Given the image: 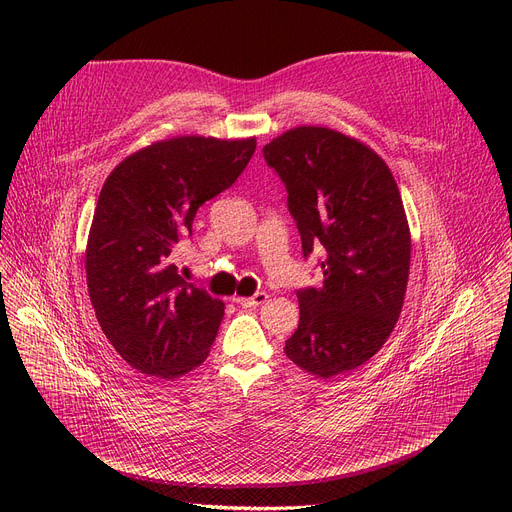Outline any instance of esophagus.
Returning <instances> with one entry per match:
<instances>
[{"label":"esophagus","mask_w":512,"mask_h":512,"mask_svg":"<svg viewBox=\"0 0 512 512\" xmlns=\"http://www.w3.org/2000/svg\"><path fill=\"white\" fill-rule=\"evenodd\" d=\"M267 299H270V294H267V292H255L253 297H236L234 303H238L240 307H259Z\"/></svg>","instance_id":"1"}]
</instances>
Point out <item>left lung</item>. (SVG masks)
Here are the masks:
<instances>
[{
    "label": "left lung",
    "instance_id": "8db88e82",
    "mask_svg": "<svg viewBox=\"0 0 512 512\" xmlns=\"http://www.w3.org/2000/svg\"><path fill=\"white\" fill-rule=\"evenodd\" d=\"M288 191L305 257L324 247V284L297 292L301 319L284 353L332 378L380 351L405 303L411 232L396 180L365 143L324 126L290 128L263 147Z\"/></svg>",
    "mask_w": 512,
    "mask_h": 512
}]
</instances>
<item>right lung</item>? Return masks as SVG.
Instances as JSON below:
<instances>
[{"label":"right lung","instance_id":"add662e5","mask_svg":"<svg viewBox=\"0 0 512 512\" xmlns=\"http://www.w3.org/2000/svg\"><path fill=\"white\" fill-rule=\"evenodd\" d=\"M255 147V137L155 141L103 182L85 251L87 286L105 338L137 371L174 380L207 359L224 303L184 282L170 255Z\"/></svg>","mask_w":512,"mask_h":512}]
</instances>
